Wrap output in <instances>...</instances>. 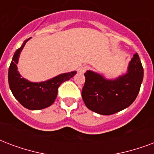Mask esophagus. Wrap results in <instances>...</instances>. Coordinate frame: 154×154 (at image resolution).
Returning <instances> with one entry per match:
<instances>
[{
  "instance_id": "obj_1",
  "label": "esophagus",
  "mask_w": 154,
  "mask_h": 154,
  "mask_svg": "<svg viewBox=\"0 0 154 154\" xmlns=\"http://www.w3.org/2000/svg\"><path fill=\"white\" fill-rule=\"evenodd\" d=\"M90 69V67L88 66H81L80 68H79V72L80 73H84L86 71H88V70H89Z\"/></svg>"
}]
</instances>
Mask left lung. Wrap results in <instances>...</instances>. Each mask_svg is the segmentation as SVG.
<instances>
[{"instance_id":"1","label":"left lung","mask_w":154,"mask_h":154,"mask_svg":"<svg viewBox=\"0 0 154 154\" xmlns=\"http://www.w3.org/2000/svg\"><path fill=\"white\" fill-rule=\"evenodd\" d=\"M82 97L88 109L100 115H112L128 108L137 96L143 80L144 70L137 53L128 65V72L115 80L88 71Z\"/></svg>"}]
</instances>
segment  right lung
Masks as SVG:
<instances>
[{
  "label": "right lung",
  "instance_id": "right-lung-1",
  "mask_svg": "<svg viewBox=\"0 0 154 154\" xmlns=\"http://www.w3.org/2000/svg\"><path fill=\"white\" fill-rule=\"evenodd\" d=\"M29 39L24 41L22 46L17 49L14 54L9 68L8 80L12 93L21 105L29 110H40L51 106L54 102L59 86L72 78L76 71L62 74L50 80L41 83H32L21 78L17 64L20 53Z\"/></svg>",
  "mask_w": 154,
  "mask_h": 154
}]
</instances>
